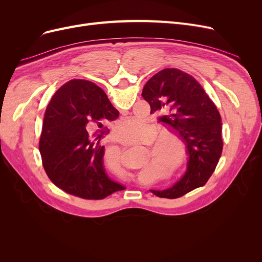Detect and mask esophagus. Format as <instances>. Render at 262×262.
Segmentation results:
<instances>
[{
	"label": "esophagus",
	"mask_w": 262,
	"mask_h": 262,
	"mask_svg": "<svg viewBox=\"0 0 262 262\" xmlns=\"http://www.w3.org/2000/svg\"><path fill=\"white\" fill-rule=\"evenodd\" d=\"M121 144H122V145H123V143H122V142H121Z\"/></svg>",
	"instance_id": "1"
}]
</instances>
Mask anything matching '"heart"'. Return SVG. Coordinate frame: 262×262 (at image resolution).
<instances>
[{"instance_id":"heart-1","label":"heart","mask_w":262,"mask_h":262,"mask_svg":"<svg viewBox=\"0 0 262 262\" xmlns=\"http://www.w3.org/2000/svg\"><path fill=\"white\" fill-rule=\"evenodd\" d=\"M149 126L138 118L124 119L119 122L116 129L118 138L123 142H137L147 138ZM154 148L158 153L160 162L167 163L170 170H175L184 163L185 154L178 145V136L173 130H164L158 134Z\"/></svg>"}]
</instances>
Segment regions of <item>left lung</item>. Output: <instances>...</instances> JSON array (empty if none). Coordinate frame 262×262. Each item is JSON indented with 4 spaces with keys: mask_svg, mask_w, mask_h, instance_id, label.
I'll return each mask as SVG.
<instances>
[{
    "mask_svg": "<svg viewBox=\"0 0 262 262\" xmlns=\"http://www.w3.org/2000/svg\"><path fill=\"white\" fill-rule=\"evenodd\" d=\"M142 96L150 114L176 131L185 142L189 161L187 171L171 188L150 190L155 195L176 199L207 184L223 149L219 110L193 76L178 69H164L143 87Z\"/></svg>",
    "mask_w": 262,
    "mask_h": 262,
    "instance_id": "8db88e82",
    "label": "left lung"
}]
</instances>
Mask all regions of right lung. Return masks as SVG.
Masks as SVG:
<instances>
[{
  "mask_svg": "<svg viewBox=\"0 0 262 262\" xmlns=\"http://www.w3.org/2000/svg\"><path fill=\"white\" fill-rule=\"evenodd\" d=\"M119 117L100 87L72 80L54 93L43 118L39 150L49 179L67 193L100 200L125 188L104 168L105 126Z\"/></svg>",
  "mask_w": 262,
  "mask_h": 262,
  "instance_id": "add662e5",
  "label": "right lung"
}]
</instances>
